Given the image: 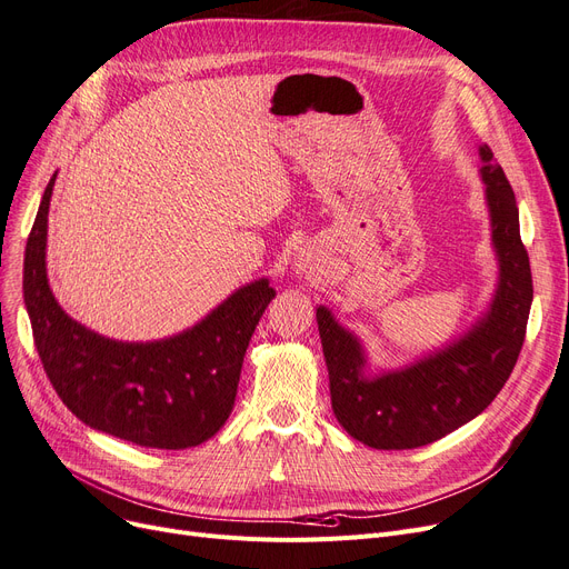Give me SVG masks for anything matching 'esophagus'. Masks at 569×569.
Segmentation results:
<instances>
[{
    "label": "esophagus",
    "instance_id": "obj_1",
    "mask_svg": "<svg viewBox=\"0 0 569 569\" xmlns=\"http://www.w3.org/2000/svg\"><path fill=\"white\" fill-rule=\"evenodd\" d=\"M325 263L327 259L322 257V252L317 247H301L297 254H293V270L299 272L301 278H312V276H320V272L325 270Z\"/></svg>",
    "mask_w": 569,
    "mask_h": 569
}]
</instances>
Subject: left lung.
Instances as JSON below:
<instances>
[{
  "label": "left lung",
  "instance_id": "left-lung-1",
  "mask_svg": "<svg viewBox=\"0 0 569 569\" xmlns=\"http://www.w3.org/2000/svg\"><path fill=\"white\" fill-rule=\"evenodd\" d=\"M479 156L497 259L495 293L479 320L435 352L373 373L361 340L327 306L317 308L333 416L363 446L406 450L450 435L486 411L516 367L532 306L530 259L509 179L488 144Z\"/></svg>",
  "mask_w": 569,
  "mask_h": 569
}]
</instances>
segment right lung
Wrapping results in <instances>:
<instances>
[{"mask_svg":"<svg viewBox=\"0 0 569 569\" xmlns=\"http://www.w3.org/2000/svg\"><path fill=\"white\" fill-rule=\"evenodd\" d=\"M53 184L56 174L43 191L22 268L34 346L53 390L81 422L130 443L181 450L212 439L233 411L249 338L276 289L259 278L191 329L147 343L90 331L60 308L49 284Z\"/></svg>","mask_w":569,"mask_h":569,"instance_id":"add662e5","label":"right lung"}]
</instances>
